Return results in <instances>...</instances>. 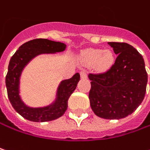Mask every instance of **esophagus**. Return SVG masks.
Segmentation results:
<instances>
[{
	"label": "esophagus",
	"mask_w": 150,
	"mask_h": 150,
	"mask_svg": "<svg viewBox=\"0 0 150 150\" xmlns=\"http://www.w3.org/2000/svg\"><path fill=\"white\" fill-rule=\"evenodd\" d=\"M80 76L82 79H87V72L85 70H83L80 71Z\"/></svg>",
	"instance_id": "esophagus-1"
}]
</instances>
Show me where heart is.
I'll return each mask as SVG.
<instances>
[{
  "label": "heart",
  "instance_id": "obj_1",
  "mask_svg": "<svg viewBox=\"0 0 150 150\" xmlns=\"http://www.w3.org/2000/svg\"><path fill=\"white\" fill-rule=\"evenodd\" d=\"M83 58L90 64L96 62V67L101 70L108 69L113 63V54L109 50L102 51L98 48H90L84 52Z\"/></svg>",
  "mask_w": 150,
  "mask_h": 150
}]
</instances>
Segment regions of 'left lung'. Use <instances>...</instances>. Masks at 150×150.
I'll use <instances>...</instances> for the list:
<instances>
[{
	"instance_id": "obj_1",
	"label": "left lung",
	"mask_w": 150,
	"mask_h": 150,
	"mask_svg": "<svg viewBox=\"0 0 150 150\" xmlns=\"http://www.w3.org/2000/svg\"><path fill=\"white\" fill-rule=\"evenodd\" d=\"M118 54L114 64L102 73H90L91 107L106 120H120L138 108L144 98L148 74L141 54L125 42H108Z\"/></svg>"
}]
</instances>
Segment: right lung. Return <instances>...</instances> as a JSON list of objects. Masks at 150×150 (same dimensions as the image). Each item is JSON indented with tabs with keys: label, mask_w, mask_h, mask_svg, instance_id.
Segmentation results:
<instances>
[{
	"label": "right lung",
	"mask_w": 150,
	"mask_h": 150,
	"mask_svg": "<svg viewBox=\"0 0 150 150\" xmlns=\"http://www.w3.org/2000/svg\"><path fill=\"white\" fill-rule=\"evenodd\" d=\"M67 45L59 42L38 38L21 45L12 56L6 76L7 96L13 108L22 117L33 122H46L61 117L67 109L70 96L75 91L80 79L79 73H76L70 79L63 80L59 85L57 97L53 104L44 108H30L22 102L18 93L19 78L22 70L30 60L41 54H53L62 52Z\"/></svg>",
	"instance_id": "obj_1"
}]
</instances>
